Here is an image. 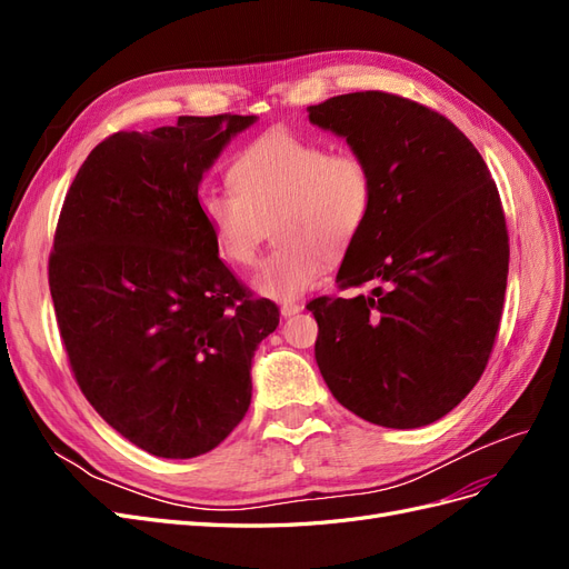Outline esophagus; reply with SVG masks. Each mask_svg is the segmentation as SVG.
Instances as JSON below:
<instances>
[{
    "label": "esophagus",
    "instance_id": "1",
    "mask_svg": "<svg viewBox=\"0 0 569 569\" xmlns=\"http://www.w3.org/2000/svg\"><path fill=\"white\" fill-rule=\"evenodd\" d=\"M303 311V306L301 303H282V308H280V313L284 316V318H291V316H297V313H301Z\"/></svg>",
    "mask_w": 569,
    "mask_h": 569
}]
</instances>
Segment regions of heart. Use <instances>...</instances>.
I'll list each match as a JSON object with an SVG mask.
<instances>
[{"label": "heart", "mask_w": 569, "mask_h": 569, "mask_svg": "<svg viewBox=\"0 0 569 569\" xmlns=\"http://www.w3.org/2000/svg\"><path fill=\"white\" fill-rule=\"evenodd\" d=\"M234 192H203L199 209L216 251L234 268L258 261L268 226L272 249L253 287L274 301L311 291L327 258L347 253L375 203L372 168L356 151L278 130L237 153L228 170Z\"/></svg>", "instance_id": "obj_1"}]
</instances>
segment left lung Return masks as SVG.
Here are the masks:
<instances>
[{
    "label": "left lung",
    "mask_w": 569,
    "mask_h": 569,
    "mask_svg": "<svg viewBox=\"0 0 569 569\" xmlns=\"http://www.w3.org/2000/svg\"><path fill=\"white\" fill-rule=\"evenodd\" d=\"M308 120L368 161L375 203L318 297L316 360L335 399L372 425L443 418L485 372L503 313L508 228L496 182L449 118L380 90L308 107Z\"/></svg>",
    "instance_id": "1"
}]
</instances>
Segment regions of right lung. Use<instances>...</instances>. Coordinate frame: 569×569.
<instances>
[{
    "label": "right lung",
    "instance_id": "obj_1",
    "mask_svg": "<svg viewBox=\"0 0 569 569\" xmlns=\"http://www.w3.org/2000/svg\"><path fill=\"white\" fill-rule=\"evenodd\" d=\"M256 116H180L97 144L68 189L49 291L84 399L159 458L213 451L251 403V358L280 322L220 261L199 182Z\"/></svg>",
    "mask_w": 569,
    "mask_h": 569
}]
</instances>
